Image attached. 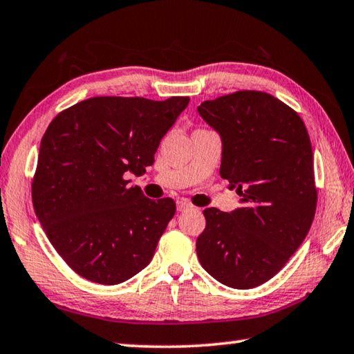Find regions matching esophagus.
<instances>
[{
	"label": "esophagus",
	"instance_id": "34e87169",
	"mask_svg": "<svg viewBox=\"0 0 354 354\" xmlns=\"http://www.w3.org/2000/svg\"><path fill=\"white\" fill-rule=\"evenodd\" d=\"M176 207H178V212H187L192 209V204L189 203V201H178L176 203Z\"/></svg>",
	"mask_w": 354,
	"mask_h": 354
}]
</instances>
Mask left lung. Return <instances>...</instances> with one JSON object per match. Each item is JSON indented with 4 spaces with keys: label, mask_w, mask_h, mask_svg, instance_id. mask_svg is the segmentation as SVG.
<instances>
[{
    "label": "left lung",
    "mask_w": 354,
    "mask_h": 354,
    "mask_svg": "<svg viewBox=\"0 0 354 354\" xmlns=\"http://www.w3.org/2000/svg\"><path fill=\"white\" fill-rule=\"evenodd\" d=\"M198 113L221 136L219 175L241 196L230 213L204 210L198 259L227 287H258L287 264L313 223L317 193L308 131L293 109L256 90L201 102Z\"/></svg>",
    "instance_id": "obj_1"
}]
</instances>
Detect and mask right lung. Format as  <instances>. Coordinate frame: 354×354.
Wrapping results in <instances>:
<instances>
[{
    "label": "right lung",
    "mask_w": 354,
    "mask_h": 354,
    "mask_svg": "<svg viewBox=\"0 0 354 354\" xmlns=\"http://www.w3.org/2000/svg\"><path fill=\"white\" fill-rule=\"evenodd\" d=\"M189 101L96 96L48 124L33 209L55 250L82 278L116 286L150 264L176 204L145 198L127 175L141 176L155 162L159 142Z\"/></svg>",
    "instance_id": "obj_1"
}]
</instances>
